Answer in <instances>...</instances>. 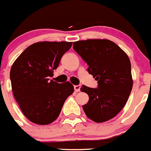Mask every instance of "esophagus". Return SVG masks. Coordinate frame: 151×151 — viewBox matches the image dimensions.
I'll return each instance as SVG.
<instances>
[{
	"mask_svg": "<svg viewBox=\"0 0 151 151\" xmlns=\"http://www.w3.org/2000/svg\"><path fill=\"white\" fill-rule=\"evenodd\" d=\"M80 88H81V86H80V85H75L74 86V89L76 92L80 91Z\"/></svg>",
	"mask_w": 151,
	"mask_h": 151,
	"instance_id": "34e87169",
	"label": "esophagus"
}]
</instances>
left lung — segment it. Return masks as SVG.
Segmentation results:
<instances>
[{"label":"left lung","instance_id":"8db88e82","mask_svg":"<svg viewBox=\"0 0 151 151\" xmlns=\"http://www.w3.org/2000/svg\"><path fill=\"white\" fill-rule=\"evenodd\" d=\"M73 49L88 65V72L98 82V88L82 85L88 102L84 112L95 122L110 120L127 102L133 80L129 57L114 42L107 39H88L73 43Z\"/></svg>","mask_w":151,"mask_h":151}]
</instances>
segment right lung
<instances>
[{"instance_id":"1","label":"right lung","mask_w":151,"mask_h":151,"mask_svg":"<svg viewBox=\"0 0 151 151\" xmlns=\"http://www.w3.org/2000/svg\"><path fill=\"white\" fill-rule=\"evenodd\" d=\"M68 41H41L30 45L10 69L13 95L25 116L33 123L48 125L59 116L64 102L74 91L69 82L60 84L49 77L70 49Z\"/></svg>"}]
</instances>
